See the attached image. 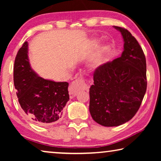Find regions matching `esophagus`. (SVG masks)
<instances>
[{"mask_svg": "<svg viewBox=\"0 0 161 161\" xmlns=\"http://www.w3.org/2000/svg\"><path fill=\"white\" fill-rule=\"evenodd\" d=\"M78 86H80L81 89H83V90H87L89 89V85L86 84L84 79L83 77H79L75 81H73L69 87V96L71 98L74 97L77 95Z\"/></svg>", "mask_w": 161, "mask_h": 161, "instance_id": "obj_1", "label": "esophagus"}]
</instances>
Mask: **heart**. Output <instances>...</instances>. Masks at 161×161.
Here are the masks:
<instances>
[{
    "instance_id": "b5f03b06",
    "label": "heart",
    "mask_w": 161,
    "mask_h": 161,
    "mask_svg": "<svg viewBox=\"0 0 161 161\" xmlns=\"http://www.w3.org/2000/svg\"><path fill=\"white\" fill-rule=\"evenodd\" d=\"M108 51H109V50L107 47H103L100 48L97 52L96 54H95L93 59L91 62V67L96 68L101 66L107 59Z\"/></svg>"
}]
</instances>
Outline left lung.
Listing matches in <instances>:
<instances>
[{
	"label": "left lung",
	"mask_w": 161,
	"mask_h": 161,
	"mask_svg": "<svg viewBox=\"0 0 161 161\" xmlns=\"http://www.w3.org/2000/svg\"><path fill=\"white\" fill-rule=\"evenodd\" d=\"M121 32L124 44L121 56L98 67L89 89V111L103 126H117L131 119L146 92V61L142 48L126 29Z\"/></svg>",
	"instance_id": "1"
}]
</instances>
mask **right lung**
<instances>
[{
    "mask_svg": "<svg viewBox=\"0 0 161 161\" xmlns=\"http://www.w3.org/2000/svg\"><path fill=\"white\" fill-rule=\"evenodd\" d=\"M25 42L15 57L14 86L21 108L29 119L44 126L58 122L69 99L67 82L45 80L31 67Z\"/></svg>",
    "mask_w": 161,
    "mask_h": 161,
    "instance_id": "add662e5",
    "label": "right lung"
}]
</instances>
